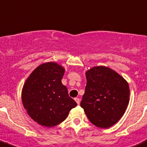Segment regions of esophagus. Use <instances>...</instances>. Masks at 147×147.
Segmentation results:
<instances>
[{"label":"esophagus","mask_w":147,"mask_h":147,"mask_svg":"<svg viewBox=\"0 0 147 147\" xmlns=\"http://www.w3.org/2000/svg\"><path fill=\"white\" fill-rule=\"evenodd\" d=\"M75 101H76L77 104H78V105H80V98H75Z\"/></svg>","instance_id":"34e87169"}]
</instances>
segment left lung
<instances>
[{
	"instance_id": "left-lung-1",
	"label": "left lung",
	"mask_w": 147,
	"mask_h": 147,
	"mask_svg": "<svg viewBox=\"0 0 147 147\" xmlns=\"http://www.w3.org/2000/svg\"><path fill=\"white\" fill-rule=\"evenodd\" d=\"M85 94L80 106L96 126L107 128L122 117L129 103L130 90L119 74L106 67H95L86 73Z\"/></svg>"
}]
</instances>
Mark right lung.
Instances as JSON below:
<instances>
[{
	"instance_id": "right-lung-1",
	"label": "right lung",
	"mask_w": 147,
	"mask_h": 147,
	"mask_svg": "<svg viewBox=\"0 0 147 147\" xmlns=\"http://www.w3.org/2000/svg\"><path fill=\"white\" fill-rule=\"evenodd\" d=\"M62 67L48 62L38 67L26 80L22 100L31 118L40 125L53 127L67 118L77 103L61 83Z\"/></svg>"
}]
</instances>
